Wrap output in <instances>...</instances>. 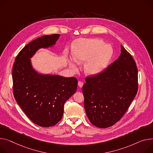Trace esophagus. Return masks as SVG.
I'll return each instance as SVG.
<instances>
[{
	"instance_id": "esophagus-1",
	"label": "esophagus",
	"mask_w": 153,
	"mask_h": 153,
	"mask_svg": "<svg viewBox=\"0 0 153 153\" xmlns=\"http://www.w3.org/2000/svg\"><path fill=\"white\" fill-rule=\"evenodd\" d=\"M83 85H84V83L82 82H81V81H79V82H78V85H79V87H80V88L82 87Z\"/></svg>"
}]
</instances>
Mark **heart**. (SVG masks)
Returning a JSON list of instances; mask_svg holds the SVG:
<instances>
[{
    "label": "heart",
    "mask_w": 153,
    "mask_h": 153,
    "mask_svg": "<svg viewBox=\"0 0 153 153\" xmlns=\"http://www.w3.org/2000/svg\"><path fill=\"white\" fill-rule=\"evenodd\" d=\"M113 55V48L105 44L102 40L98 39H83L76 42L73 58L78 64L84 65V71L88 75L94 76L102 71L108 65ZM71 68L76 69V66L71 63Z\"/></svg>",
    "instance_id": "1"
}]
</instances>
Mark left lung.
Returning <instances> with one entry per match:
<instances>
[{
  "label": "left lung",
  "mask_w": 153,
  "mask_h": 153,
  "mask_svg": "<svg viewBox=\"0 0 153 153\" xmlns=\"http://www.w3.org/2000/svg\"><path fill=\"white\" fill-rule=\"evenodd\" d=\"M85 82L82 92L90 122L99 128L111 127L124 116L137 94L136 63L121 45L119 57Z\"/></svg>",
  "instance_id": "obj_1"
}]
</instances>
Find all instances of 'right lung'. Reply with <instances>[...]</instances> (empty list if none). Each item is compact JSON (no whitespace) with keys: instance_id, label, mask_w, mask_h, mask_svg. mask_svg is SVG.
I'll return each mask as SVG.
<instances>
[{"instance_id":"obj_1","label":"right lung","mask_w":153,"mask_h":153,"mask_svg":"<svg viewBox=\"0 0 153 153\" xmlns=\"http://www.w3.org/2000/svg\"><path fill=\"white\" fill-rule=\"evenodd\" d=\"M59 35L43 36L27 44L13 66V92L17 103L32 122L52 127L62 119L66 101L77 90L76 77L40 75L32 68L29 58L40 48L55 44Z\"/></svg>"}]
</instances>
